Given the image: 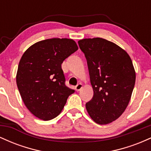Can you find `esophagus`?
Masks as SVG:
<instances>
[{"label": "esophagus", "instance_id": "obj_1", "mask_svg": "<svg viewBox=\"0 0 151 151\" xmlns=\"http://www.w3.org/2000/svg\"><path fill=\"white\" fill-rule=\"evenodd\" d=\"M81 88H82V84H81V83H79V84H77V86H75V89H76V91H79V90H80Z\"/></svg>", "mask_w": 151, "mask_h": 151}]
</instances>
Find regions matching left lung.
<instances>
[{
  "label": "left lung",
  "mask_w": 151,
  "mask_h": 151,
  "mask_svg": "<svg viewBox=\"0 0 151 151\" xmlns=\"http://www.w3.org/2000/svg\"><path fill=\"white\" fill-rule=\"evenodd\" d=\"M85 55L92 99L86 104L90 117L104 125L116 120L129 104L136 81L131 59L115 43L100 37L78 41Z\"/></svg>",
  "instance_id": "obj_1"
}]
</instances>
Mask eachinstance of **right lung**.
I'll return each instance as SVG.
<instances>
[{
    "instance_id": "obj_1",
    "label": "right lung",
    "mask_w": 151,
    "mask_h": 151,
    "mask_svg": "<svg viewBox=\"0 0 151 151\" xmlns=\"http://www.w3.org/2000/svg\"><path fill=\"white\" fill-rule=\"evenodd\" d=\"M77 50L73 40L52 38L36 42L22 55L17 86L26 107L38 119L49 121L58 116L74 92L66 86L62 64Z\"/></svg>"
}]
</instances>
